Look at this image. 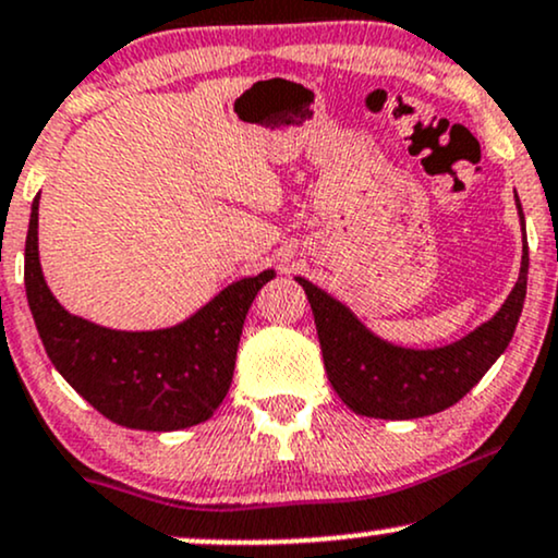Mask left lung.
I'll return each instance as SVG.
<instances>
[{"instance_id": "1", "label": "left lung", "mask_w": 558, "mask_h": 558, "mask_svg": "<svg viewBox=\"0 0 558 558\" xmlns=\"http://www.w3.org/2000/svg\"><path fill=\"white\" fill-rule=\"evenodd\" d=\"M520 220L525 226L520 199ZM312 304L327 379L353 413L405 421L434 415L465 398L494 361L507 351L527 291V246H522L520 278L505 304L478 330L458 343L413 351L368 332L348 306L317 286L296 278Z\"/></svg>"}]
</instances>
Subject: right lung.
<instances>
[{"instance_id": "obj_1", "label": "right lung", "mask_w": 558, "mask_h": 558, "mask_svg": "<svg viewBox=\"0 0 558 558\" xmlns=\"http://www.w3.org/2000/svg\"><path fill=\"white\" fill-rule=\"evenodd\" d=\"M275 272L236 280L169 330L122 332L64 312L38 262V197L25 239V293L57 372L113 424L177 432L210 418L226 398L254 296Z\"/></svg>"}]
</instances>
